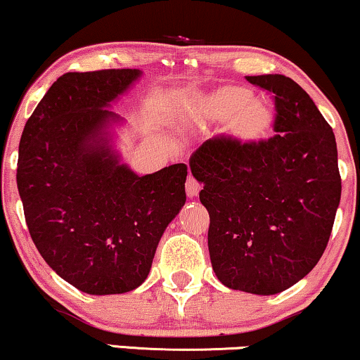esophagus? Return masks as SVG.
Listing matches in <instances>:
<instances>
[{"instance_id":"obj_1","label":"esophagus","mask_w":360,"mask_h":360,"mask_svg":"<svg viewBox=\"0 0 360 360\" xmlns=\"http://www.w3.org/2000/svg\"><path fill=\"white\" fill-rule=\"evenodd\" d=\"M199 191H201V184H199L193 176H189L188 183H186V194H188V198H195V195L199 194Z\"/></svg>"}]
</instances>
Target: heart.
Segmentation results:
<instances>
[{"mask_svg": "<svg viewBox=\"0 0 360 360\" xmlns=\"http://www.w3.org/2000/svg\"><path fill=\"white\" fill-rule=\"evenodd\" d=\"M254 96L249 89L226 88L214 98V106L221 116L234 117L238 114V124L248 133H257L266 127L269 112L261 103H252Z\"/></svg>", "mask_w": 360, "mask_h": 360, "instance_id": "obj_1", "label": "heart"}]
</instances>
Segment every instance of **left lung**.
<instances>
[{"instance_id":"1","label":"left lung","mask_w":360,"mask_h":360,"mask_svg":"<svg viewBox=\"0 0 360 360\" xmlns=\"http://www.w3.org/2000/svg\"><path fill=\"white\" fill-rule=\"evenodd\" d=\"M274 93L269 139H207L189 158L211 224L212 269L226 288L289 289L326 251L340 202L338 144L311 96L282 75L245 76Z\"/></svg>"}]
</instances>
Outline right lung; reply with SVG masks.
Segmentation results:
<instances>
[{"instance_id": "1", "label": "right lung", "mask_w": 360, "mask_h": 360, "mask_svg": "<svg viewBox=\"0 0 360 360\" xmlns=\"http://www.w3.org/2000/svg\"><path fill=\"white\" fill-rule=\"evenodd\" d=\"M141 70L66 72L20 141L16 183L31 239L59 277L93 295L129 292L186 202L188 166L138 176L115 146L116 103Z\"/></svg>"}]
</instances>
